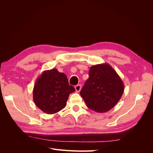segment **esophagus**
Returning a JSON list of instances; mask_svg holds the SVG:
<instances>
[{"mask_svg": "<svg viewBox=\"0 0 153 153\" xmlns=\"http://www.w3.org/2000/svg\"><path fill=\"white\" fill-rule=\"evenodd\" d=\"M75 90L76 92H80V91L81 90V85L80 84H78L77 85L75 86Z\"/></svg>", "mask_w": 153, "mask_h": 153, "instance_id": "34e87169", "label": "esophagus"}]
</instances>
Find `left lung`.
<instances>
[{"mask_svg": "<svg viewBox=\"0 0 153 153\" xmlns=\"http://www.w3.org/2000/svg\"><path fill=\"white\" fill-rule=\"evenodd\" d=\"M89 78L80 91L87 106L104 113L114 107L121 99L124 85L121 78L108 64L91 67Z\"/></svg>", "mask_w": 153, "mask_h": 153, "instance_id": "1", "label": "left lung"}]
</instances>
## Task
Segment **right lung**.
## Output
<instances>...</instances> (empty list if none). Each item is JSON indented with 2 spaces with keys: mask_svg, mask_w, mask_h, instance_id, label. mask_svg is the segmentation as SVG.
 <instances>
[{
  "mask_svg": "<svg viewBox=\"0 0 153 153\" xmlns=\"http://www.w3.org/2000/svg\"><path fill=\"white\" fill-rule=\"evenodd\" d=\"M75 91L65 74L53 68L43 71L36 80L33 100L43 112L53 114L65 107L69 94Z\"/></svg>",
  "mask_w": 153,
  "mask_h": 153,
  "instance_id": "add662e5",
  "label": "right lung"
}]
</instances>
